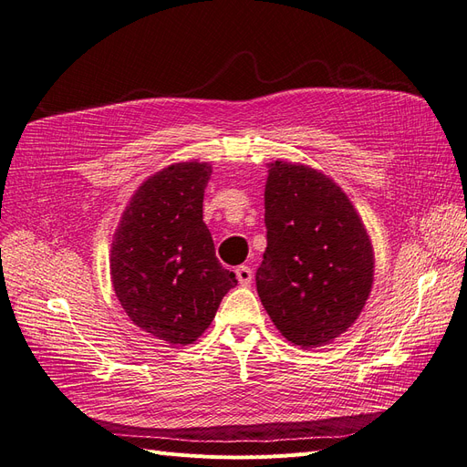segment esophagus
Wrapping results in <instances>:
<instances>
[{
  "label": "esophagus",
  "mask_w": 467,
  "mask_h": 467,
  "mask_svg": "<svg viewBox=\"0 0 467 467\" xmlns=\"http://www.w3.org/2000/svg\"><path fill=\"white\" fill-rule=\"evenodd\" d=\"M235 276H237V280H239V285H242V286H249L251 280H253V271H251L249 266L242 265V266L235 268Z\"/></svg>",
  "instance_id": "1"
}]
</instances>
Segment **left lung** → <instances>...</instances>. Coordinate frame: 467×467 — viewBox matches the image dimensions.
I'll return each mask as SVG.
<instances>
[{"mask_svg":"<svg viewBox=\"0 0 467 467\" xmlns=\"http://www.w3.org/2000/svg\"><path fill=\"white\" fill-rule=\"evenodd\" d=\"M266 249L259 298L292 345L316 348L360 316L374 282V249L343 189L314 167L268 163Z\"/></svg>","mask_w":467,"mask_h":467,"instance_id":"1","label":"left lung"}]
</instances>
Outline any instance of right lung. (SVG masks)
Masks as SVG:
<instances>
[{
	"instance_id": "obj_1",
	"label": "right lung",
	"mask_w": 467,
	"mask_h": 467,
	"mask_svg": "<svg viewBox=\"0 0 467 467\" xmlns=\"http://www.w3.org/2000/svg\"><path fill=\"white\" fill-rule=\"evenodd\" d=\"M210 173L199 161L161 169L132 194L112 235L110 278L122 309L169 345L194 343L237 285L202 222Z\"/></svg>"
}]
</instances>
